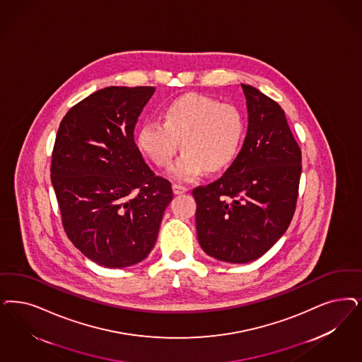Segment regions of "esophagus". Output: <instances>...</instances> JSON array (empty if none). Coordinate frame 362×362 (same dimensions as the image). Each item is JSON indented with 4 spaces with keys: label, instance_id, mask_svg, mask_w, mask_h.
<instances>
[{
    "label": "esophagus",
    "instance_id": "1",
    "mask_svg": "<svg viewBox=\"0 0 362 362\" xmlns=\"http://www.w3.org/2000/svg\"><path fill=\"white\" fill-rule=\"evenodd\" d=\"M173 191H174L175 195H180V194L187 192V187L180 186V185H173Z\"/></svg>",
    "mask_w": 362,
    "mask_h": 362
}]
</instances>
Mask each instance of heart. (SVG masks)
<instances>
[{
  "label": "heart",
  "mask_w": 362,
  "mask_h": 362,
  "mask_svg": "<svg viewBox=\"0 0 362 362\" xmlns=\"http://www.w3.org/2000/svg\"><path fill=\"white\" fill-rule=\"evenodd\" d=\"M162 120L148 119L137 131V147L175 180L189 182L204 170L218 173L235 160L245 136V120L233 104L202 95H185L163 107Z\"/></svg>",
  "instance_id": "b5f03b06"
}]
</instances>
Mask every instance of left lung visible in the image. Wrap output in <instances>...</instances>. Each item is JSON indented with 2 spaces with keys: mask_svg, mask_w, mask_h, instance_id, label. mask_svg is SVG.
Listing matches in <instances>:
<instances>
[{
  "mask_svg": "<svg viewBox=\"0 0 362 362\" xmlns=\"http://www.w3.org/2000/svg\"><path fill=\"white\" fill-rule=\"evenodd\" d=\"M249 125L223 176L192 189L202 249L218 261L258 259L285 234L297 206L302 155L281 105L242 84Z\"/></svg>",
  "mask_w": 362,
  "mask_h": 362,
  "instance_id": "8db88e82",
  "label": "left lung"
}]
</instances>
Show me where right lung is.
<instances>
[{"label": "right lung", "instance_id": "right-lung-1", "mask_svg": "<svg viewBox=\"0 0 362 362\" xmlns=\"http://www.w3.org/2000/svg\"><path fill=\"white\" fill-rule=\"evenodd\" d=\"M153 87H107L64 116L50 179L64 230L76 249L104 267L141 262L153 249L171 183L156 176L134 140Z\"/></svg>", "mask_w": 362, "mask_h": 362}]
</instances>
